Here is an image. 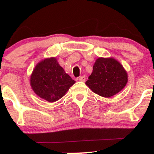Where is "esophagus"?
I'll return each instance as SVG.
<instances>
[{"label":"esophagus","mask_w":154,"mask_h":154,"mask_svg":"<svg viewBox=\"0 0 154 154\" xmlns=\"http://www.w3.org/2000/svg\"><path fill=\"white\" fill-rule=\"evenodd\" d=\"M78 79H79V81H80V82H85V81L86 80V77H85V76L83 75V76H81V77H79Z\"/></svg>","instance_id":"1"}]
</instances>
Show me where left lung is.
Segmentation results:
<instances>
[{
	"mask_svg": "<svg viewBox=\"0 0 154 154\" xmlns=\"http://www.w3.org/2000/svg\"><path fill=\"white\" fill-rule=\"evenodd\" d=\"M128 82V73L119 61L112 57H99L85 84L93 93L110 98L119 93Z\"/></svg>",
	"mask_w": 154,
	"mask_h": 154,
	"instance_id": "1",
	"label": "left lung"
}]
</instances>
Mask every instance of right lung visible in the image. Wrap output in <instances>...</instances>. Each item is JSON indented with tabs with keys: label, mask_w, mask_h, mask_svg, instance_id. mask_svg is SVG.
<instances>
[{
	"label": "right lung",
	"mask_w": 154,
	"mask_h": 154,
	"mask_svg": "<svg viewBox=\"0 0 154 154\" xmlns=\"http://www.w3.org/2000/svg\"><path fill=\"white\" fill-rule=\"evenodd\" d=\"M75 83L55 57L37 63L30 76V85L35 94L50 103L62 98Z\"/></svg>",
	"instance_id": "add662e5"
}]
</instances>
